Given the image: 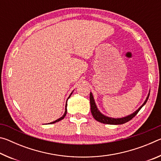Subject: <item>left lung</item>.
<instances>
[{"label":"left lung","instance_id":"8db88e82","mask_svg":"<svg viewBox=\"0 0 161 161\" xmlns=\"http://www.w3.org/2000/svg\"><path fill=\"white\" fill-rule=\"evenodd\" d=\"M150 93L148 94V97H147L144 103L142 104V106L138 108V110H136L134 113L130 114V115L127 116L126 117H123V118H119V119H114V118H110V117L106 116L100 112L97 107L96 103H95L94 97L92 96V94L90 92V96H89V99H90V106H91V112L92 116L94 118L98 121L99 122L106 124H111V125H119V124H123L126 123V122L129 121L130 120H131L133 117H134L136 114L138 113V111L141 110V108H142L144 105L146 104L147 101L148 99Z\"/></svg>","mask_w":161,"mask_h":161}]
</instances>
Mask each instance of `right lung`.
<instances>
[{
    "label": "right lung",
    "mask_w": 161,
    "mask_h": 161,
    "mask_svg": "<svg viewBox=\"0 0 161 161\" xmlns=\"http://www.w3.org/2000/svg\"><path fill=\"white\" fill-rule=\"evenodd\" d=\"M71 95V94H70ZM70 97V96H69ZM69 98H68V99H69ZM67 103H66V106H65V111H64V115L62 116V117H60V118L59 119H58V120H56V121H53V122H51V123H50V124H54V123H56V122H58V121H61V120H62L63 119L64 117H65V116H66V114H67Z\"/></svg>",
    "instance_id": "1"
}]
</instances>
